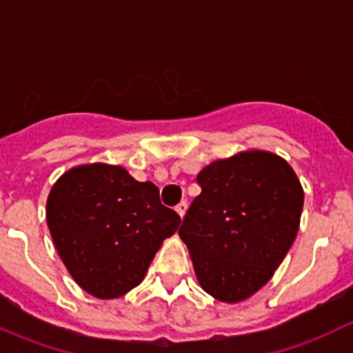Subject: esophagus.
I'll return each mask as SVG.
<instances>
[{
    "label": "esophagus",
    "instance_id": "esophagus-1",
    "mask_svg": "<svg viewBox=\"0 0 353 353\" xmlns=\"http://www.w3.org/2000/svg\"><path fill=\"white\" fill-rule=\"evenodd\" d=\"M187 202H180V203H178V205L175 207V210H176V212H178V216H180V217H183L185 216V212H187Z\"/></svg>",
    "mask_w": 353,
    "mask_h": 353
}]
</instances>
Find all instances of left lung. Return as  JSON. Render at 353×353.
<instances>
[{
    "label": "left lung",
    "mask_w": 353,
    "mask_h": 353,
    "mask_svg": "<svg viewBox=\"0 0 353 353\" xmlns=\"http://www.w3.org/2000/svg\"><path fill=\"white\" fill-rule=\"evenodd\" d=\"M197 183L202 192L178 234L199 284L223 303L248 299L270 281L296 239L301 181L281 156L253 150L210 163Z\"/></svg>",
    "instance_id": "1"
}]
</instances>
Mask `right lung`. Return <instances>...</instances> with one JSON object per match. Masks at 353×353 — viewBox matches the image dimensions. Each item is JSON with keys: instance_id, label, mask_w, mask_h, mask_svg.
I'll return each instance as SVG.
<instances>
[{"instance_id": "add662e5", "label": "right lung", "mask_w": 353, "mask_h": 353, "mask_svg": "<svg viewBox=\"0 0 353 353\" xmlns=\"http://www.w3.org/2000/svg\"><path fill=\"white\" fill-rule=\"evenodd\" d=\"M47 226L76 284L100 299L139 285L180 216L159 201L151 181L105 163L64 173L47 199Z\"/></svg>"}]
</instances>
